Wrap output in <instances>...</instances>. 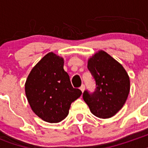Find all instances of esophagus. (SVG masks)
<instances>
[{
  "label": "esophagus",
  "mask_w": 148,
  "mask_h": 148,
  "mask_svg": "<svg viewBox=\"0 0 148 148\" xmlns=\"http://www.w3.org/2000/svg\"><path fill=\"white\" fill-rule=\"evenodd\" d=\"M80 90H82V92H83L84 91V90H85V86L84 85V84H82V85L81 86V87H80Z\"/></svg>",
  "instance_id": "esophagus-1"
}]
</instances>
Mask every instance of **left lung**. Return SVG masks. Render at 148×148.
I'll return each mask as SVG.
<instances>
[{
    "label": "left lung",
    "mask_w": 148,
    "mask_h": 148,
    "mask_svg": "<svg viewBox=\"0 0 148 148\" xmlns=\"http://www.w3.org/2000/svg\"><path fill=\"white\" fill-rule=\"evenodd\" d=\"M87 68L97 87L92 94L84 92V101L94 116L110 118L126 102L130 88L129 75L120 63L103 50L89 58Z\"/></svg>",
    "instance_id": "8db88e82"
}]
</instances>
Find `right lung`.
Listing matches in <instances>:
<instances>
[{"mask_svg":"<svg viewBox=\"0 0 148 148\" xmlns=\"http://www.w3.org/2000/svg\"><path fill=\"white\" fill-rule=\"evenodd\" d=\"M25 93L39 118L58 123L68 116L72 102L82 92L72 86L70 76L64 70V58L51 52L32 69L26 81Z\"/></svg>","mask_w":148,"mask_h":148,"instance_id":"add662e5","label":"right lung"}]
</instances>
